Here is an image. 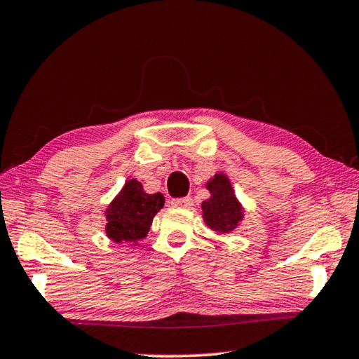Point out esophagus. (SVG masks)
Listing matches in <instances>:
<instances>
[{
  "label": "esophagus",
  "mask_w": 359,
  "mask_h": 359,
  "mask_svg": "<svg viewBox=\"0 0 359 359\" xmlns=\"http://www.w3.org/2000/svg\"><path fill=\"white\" fill-rule=\"evenodd\" d=\"M171 204L174 205V208H179V209H191L193 208V199L190 196L175 198V199H172Z\"/></svg>",
  "instance_id": "34e87169"
}]
</instances>
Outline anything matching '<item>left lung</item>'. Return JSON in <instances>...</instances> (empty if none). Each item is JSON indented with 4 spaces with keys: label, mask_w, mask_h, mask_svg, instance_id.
Returning <instances> with one entry per match:
<instances>
[{
    "label": "left lung",
    "mask_w": 359,
    "mask_h": 359,
    "mask_svg": "<svg viewBox=\"0 0 359 359\" xmlns=\"http://www.w3.org/2000/svg\"><path fill=\"white\" fill-rule=\"evenodd\" d=\"M205 188L210 198L201 204L204 223L217 234H229L244 220V208L236 198L228 175L217 172L208 180Z\"/></svg>",
    "instance_id": "1"
}]
</instances>
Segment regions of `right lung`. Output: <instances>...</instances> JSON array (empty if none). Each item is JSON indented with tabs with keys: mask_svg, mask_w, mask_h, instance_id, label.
Segmentation results:
<instances>
[{
	"mask_svg": "<svg viewBox=\"0 0 359 359\" xmlns=\"http://www.w3.org/2000/svg\"><path fill=\"white\" fill-rule=\"evenodd\" d=\"M165 205L161 193L149 194L136 179L125 182L120 193L104 210L106 236L117 244L145 239L154 217Z\"/></svg>",
	"mask_w": 359,
	"mask_h": 359,
	"instance_id": "1",
	"label": "right lung"
}]
</instances>
